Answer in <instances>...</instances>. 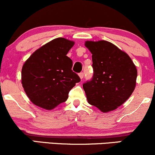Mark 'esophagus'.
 I'll list each match as a JSON object with an SVG mask.
<instances>
[{
	"label": "esophagus",
	"instance_id": "esophagus-1",
	"mask_svg": "<svg viewBox=\"0 0 155 155\" xmlns=\"http://www.w3.org/2000/svg\"><path fill=\"white\" fill-rule=\"evenodd\" d=\"M79 77L81 78V79H83V77H84V73H83V72L79 73Z\"/></svg>",
	"mask_w": 155,
	"mask_h": 155
}]
</instances>
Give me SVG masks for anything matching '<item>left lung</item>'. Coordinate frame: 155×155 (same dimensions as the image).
Wrapping results in <instances>:
<instances>
[{
	"mask_svg": "<svg viewBox=\"0 0 155 155\" xmlns=\"http://www.w3.org/2000/svg\"><path fill=\"white\" fill-rule=\"evenodd\" d=\"M92 54L93 76L83 84L88 103L103 112L124 104L136 87L137 70L130 58L106 41H86Z\"/></svg>",
	"mask_w": 155,
	"mask_h": 155,
	"instance_id": "obj_1",
	"label": "left lung"
}]
</instances>
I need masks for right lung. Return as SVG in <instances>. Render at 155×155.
I'll list each match as a JSON object with an SVG mask.
<instances>
[{"mask_svg": "<svg viewBox=\"0 0 155 155\" xmlns=\"http://www.w3.org/2000/svg\"><path fill=\"white\" fill-rule=\"evenodd\" d=\"M74 42L58 38L37 49L22 69V84L30 100L50 110L65 102L70 90L81 81L71 70L73 62L67 56Z\"/></svg>", "mask_w": 155, "mask_h": 155, "instance_id": "right-lung-1", "label": "right lung"}]
</instances>
